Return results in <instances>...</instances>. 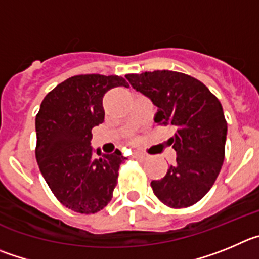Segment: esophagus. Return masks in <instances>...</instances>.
Returning a JSON list of instances; mask_svg holds the SVG:
<instances>
[{
    "label": "esophagus",
    "instance_id": "1",
    "mask_svg": "<svg viewBox=\"0 0 259 259\" xmlns=\"http://www.w3.org/2000/svg\"><path fill=\"white\" fill-rule=\"evenodd\" d=\"M133 157L134 158H137V160H142V161H143V160H147V155H144V153H134V156H133Z\"/></svg>",
    "mask_w": 259,
    "mask_h": 259
}]
</instances>
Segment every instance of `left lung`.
Masks as SVG:
<instances>
[{"label": "left lung", "instance_id": "left-lung-1", "mask_svg": "<svg viewBox=\"0 0 259 259\" xmlns=\"http://www.w3.org/2000/svg\"><path fill=\"white\" fill-rule=\"evenodd\" d=\"M135 90L157 107L155 122L173 129L167 143L176 164L151 182L153 193L171 209L188 208L209 192L225 160L227 121L218 98L195 77L174 71L126 74Z\"/></svg>", "mask_w": 259, "mask_h": 259}]
</instances>
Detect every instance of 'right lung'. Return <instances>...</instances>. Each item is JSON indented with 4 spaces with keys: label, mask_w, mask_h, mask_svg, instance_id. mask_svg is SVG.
<instances>
[{
    "label": "right lung",
    "mask_w": 259,
    "mask_h": 259,
    "mask_svg": "<svg viewBox=\"0 0 259 259\" xmlns=\"http://www.w3.org/2000/svg\"><path fill=\"white\" fill-rule=\"evenodd\" d=\"M118 86L120 76L77 74L48 93L36 115V160L58 201L81 214L106 208L127 158L118 150L93 155L92 129L104 121L103 97Z\"/></svg>",
    "instance_id": "1"
}]
</instances>
